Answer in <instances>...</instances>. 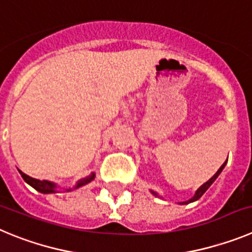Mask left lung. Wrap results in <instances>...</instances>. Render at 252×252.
<instances>
[{"instance_id":"1","label":"left lung","mask_w":252,"mask_h":252,"mask_svg":"<svg viewBox=\"0 0 252 252\" xmlns=\"http://www.w3.org/2000/svg\"><path fill=\"white\" fill-rule=\"evenodd\" d=\"M226 163H227V160H226V162L223 163V164H222L221 167H220V169H219V171L216 172V173L214 174V177H211V178H210V180L207 181V182H206V183H203V185L201 186V187H199L198 189H197V191H196V193H194V196L192 197L191 199H188V201H186V202H181V205H187V203L194 202V201H197V199H198V198H201V197H202V194L205 193L206 191H207L208 188H210V186L212 185V183H214L215 181H216V178H217V177L220 176V173H221V172H222V169L225 168ZM151 192H152V193L154 194V196H158V194L156 193V192H154V191H151Z\"/></svg>"}]
</instances>
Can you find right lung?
I'll return each instance as SVG.
<instances>
[{"mask_svg": "<svg viewBox=\"0 0 252 252\" xmlns=\"http://www.w3.org/2000/svg\"><path fill=\"white\" fill-rule=\"evenodd\" d=\"M19 172H20V174L22 176V178H24L25 182L29 183L31 187L35 188L36 191L41 192V193H55L56 192V188H58V186H56L54 182H50V181L36 180V178H32V177L25 174L24 172H21L20 169H19ZM94 177H95V173H92L90 176L85 177V178H81V180H79L78 182H76L75 187L74 188H79V187H81V186L88 185V183L92 182V181L94 180ZM66 191H71V188H69V189H66Z\"/></svg>", "mask_w": 252, "mask_h": 252, "instance_id": "add662e5", "label": "right lung"}]
</instances>
